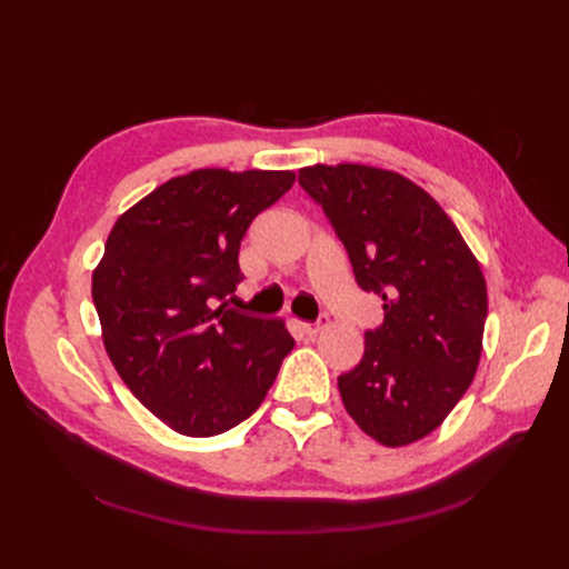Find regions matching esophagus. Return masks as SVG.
<instances>
[{"instance_id":"1","label":"esophagus","mask_w":569,"mask_h":569,"mask_svg":"<svg viewBox=\"0 0 569 569\" xmlns=\"http://www.w3.org/2000/svg\"><path fill=\"white\" fill-rule=\"evenodd\" d=\"M299 325V330H301V335H306V337H316L322 327L327 325V318H318L316 322H297Z\"/></svg>"}]
</instances>
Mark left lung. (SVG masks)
<instances>
[{
	"label": "left lung",
	"mask_w": 569,
	"mask_h": 569,
	"mask_svg": "<svg viewBox=\"0 0 569 569\" xmlns=\"http://www.w3.org/2000/svg\"><path fill=\"white\" fill-rule=\"evenodd\" d=\"M299 184L347 247L360 289L385 301L360 363L337 385L368 437L408 446L446 420L472 385L487 322V282L453 220L393 170L316 163Z\"/></svg>",
	"instance_id": "obj_1"
}]
</instances>
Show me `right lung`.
Here are the masks:
<instances>
[{
	"label": "right lung",
	"mask_w": 569,
	"mask_h": 569,
	"mask_svg": "<svg viewBox=\"0 0 569 569\" xmlns=\"http://www.w3.org/2000/svg\"><path fill=\"white\" fill-rule=\"evenodd\" d=\"M291 170L201 168L116 220L92 272L101 339L120 380L163 425L216 437L261 406L295 349L282 318L228 308L251 220L295 184Z\"/></svg>",
	"instance_id": "obj_1"
}]
</instances>
